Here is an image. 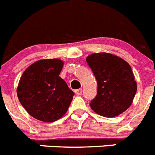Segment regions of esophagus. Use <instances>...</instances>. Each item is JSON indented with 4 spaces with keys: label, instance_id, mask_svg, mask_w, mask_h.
<instances>
[{
    "label": "esophagus",
    "instance_id": "obj_1",
    "mask_svg": "<svg viewBox=\"0 0 155 155\" xmlns=\"http://www.w3.org/2000/svg\"><path fill=\"white\" fill-rule=\"evenodd\" d=\"M74 92L76 93L77 94H78V95H80V94H82V89H81V88H79V89H77V90H75Z\"/></svg>",
    "mask_w": 155,
    "mask_h": 155
}]
</instances>
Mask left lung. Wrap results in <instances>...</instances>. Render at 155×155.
<instances>
[{
	"label": "left lung",
	"mask_w": 155,
	"mask_h": 155,
	"mask_svg": "<svg viewBox=\"0 0 155 155\" xmlns=\"http://www.w3.org/2000/svg\"><path fill=\"white\" fill-rule=\"evenodd\" d=\"M98 84L91 109L104 117H114L131 105L137 92V82L131 67L124 59L107 53L91 54L86 58Z\"/></svg>",
	"instance_id": "1"
}]
</instances>
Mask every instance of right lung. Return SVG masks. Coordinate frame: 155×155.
Listing matches in <instances>:
<instances>
[{
    "instance_id": "obj_1",
    "label": "right lung",
    "mask_w": 155,
    "mask_h": 155,
    "mask_svg": "<svg viewBox=\"0 0 155 155\" xmlns=\"http://www.w3.org/2000/svg\"><path fill=\"white\" fill-rule=\"evenodd\" d=\"M60 59L38 61L21 75L17 87L19 102L29 115L42 122L57 121L68 111L74 92L59 74Z\"/></svg>"
}]
</instances>
